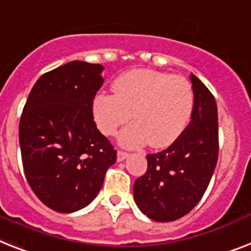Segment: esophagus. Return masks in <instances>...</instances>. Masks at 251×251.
<instances>
[{
	"instance_id": "34e87169",
	"label": "esophagus",
	"mask_w": 251,
	"mask_h": 251,
	"mask_svg": "<svg viewBox=\"0 0 251 251\" xmlns=\"http://www.w3.org/2000/svg\"><path fill=\"white\" fill-rule=\"evenodd\" d=\"M128 157H129V154L126 153V151H122V150H118V154H116V159H118V162H122V160H124Z\"/></svg>"
}]
</instances>
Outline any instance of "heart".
I'll use <instances>...</instances> for the list:
<instances>
[{"label":"heart","instance_id":"1","mask_svg":"<svg viewBox=\"0 0 251 251\" xmlns=\"http://www.w3.org/2000/svg\"><path fill=\"white\" fill-rule=\"evenodd\" d=\"M114 93L98 92L92 101V115L103 135H114L131 116L135 123L119 135L120 145L167 148L184 133L194 109L192 84L182 76L150 69L120 74Z\"/></svg>","mask_w":251,"mask_h":251}]
</instances>
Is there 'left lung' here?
<instances>
[{"label": "left lung", "instance_id": "obj_1", "mask_svg": "<svg viewBox=\"0 0 251 251\" xmlns=\"http://www.w3.org/2000/svg\"><path fill=\"white\" fill-rule=\"evenodd\" d=\"M192 120L181 136L159 153L148 154V170L133 185L136 205L155 222H174L201 201L219 154L218 107L211 92L190 74Z\"/></svg>", "mask_w": 251, "mask_h": 251}]
</instances>
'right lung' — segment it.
Wrapping results in <instances>:
<instances>
[{
    "instance_id": "right-lung-1",
    "label": "right lung",
    "mask_w": 251,
    "mask_h": 251,
    "mask_svg": "<svg viewBox=\"0 0 251 251\" xmlns=\"http://www.w3.org/2000/svg\"><path fill=\"white\" fill-rule=\"evenodd\" d=\"M103 66L72 61L44 74L32 88L19 123L27 181L58 212L85 207L101 190L116 150L92 115Z\"/></svg>"
}]
</instances>
